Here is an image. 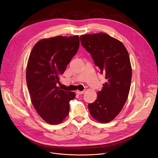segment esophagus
Instances as JSON below:
<instances>
[{"mask_svg":"<svg viewBox=\"0 0 158 158\" xmlns=\"http://www.w3.org/2000/svg\"><path fill=\"white\" fill-rule=\"evenodd\" d=\"M84 91H77V92H76V93H77V94H79V95L82 94H84Z\"/></svg>","mask_w":158,"mask_h":158,"instance_id":"34e87169","label":"esophagus"}]
</instances>
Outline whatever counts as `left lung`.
Listing matches in <instances>:
<instances>
[{
  "label": "left lung",
  "mask_w": 158,
  "mask_h": 158,
  "mask_svg": "<svg viewBox=\"0 0 158 158\" xmlns=\"http://www.w3.org/2000/svg\"><path fill=\"white\" fill-rule=\"evenodd\" d=\"M80 41L107 80L95 102L88 105L90 114L98 122L108 123L122 110L129 93L132 69L129 53L121 42L106 33L81 35Z\"/></svg>",
  "instance_id": "left-lung-1"
}]
</instances>
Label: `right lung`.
<instances>
[{"label": "right lung", "mask_w": 158, "mask_h": 158, "mask_svg": "<svg viewBox=\"0 0 158 158\" xmlns=\"http://www.w3.org/2000/svg\"><path fill=\"white\" fill-rule=\"evenodd\" d=\"M79 45L78 35L58 36L40 40L30 53L26 69L28 91L36 112L49 124L63 121L69 114L70 101L76 96L56 84Z\"/></svg>", "instance_id": "obj_1"}]
</instances>
